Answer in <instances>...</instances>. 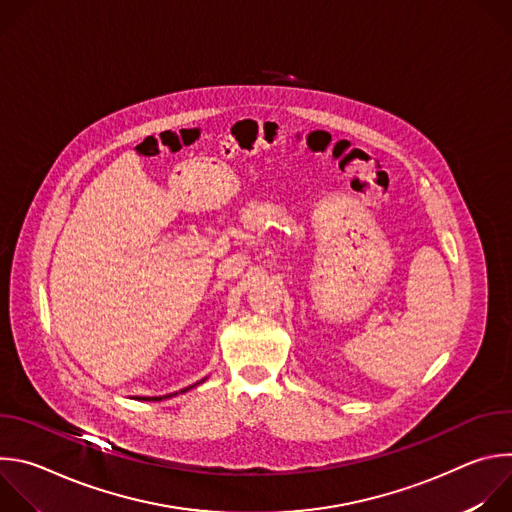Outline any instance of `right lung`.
Returning a JSON list of instances; mask_svg holds the SVG:
<instances>
[{"mask_svg": "<svg viewBox=\"0 0 512 512\" xmlns=\"http://www.w3.org/2000/svg\"><path fill=\"white\" fill-rule=\"evenodd\" d=\"M206 379H202V381H198V383H194V385H190V387H186V389H182V391H176V393H170V395H164V397H139V401H162V399H172V397H176L178 393H186V391H190V389H194L196 385H200V383H204Z\"/></svg>", "mask_w": 512, "mask_h": 512, "instance_id": "add662e5", "label": "right lung"}]
</instances>
